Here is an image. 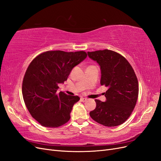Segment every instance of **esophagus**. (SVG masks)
<instances>
[{"label": "esophagus", "mask_w": 161, "mask_h": 161, "mask_svg": "<svg viewBox=\"0 0 161 161\" xmlns=\"http://www.w3.org/2000/svg\"><path fill=\"white\" fill-rule=\"evenodd\" d=\"M87 100L86 98H85V97H80V101H82V102H85Z\"/></svg>", "instance_id": "obj_1"}]
</instances>
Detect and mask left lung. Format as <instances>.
I'll return each instance as SVG.
<instances>
[{"instance_id":"1","label":"left lung","mask_w":161,"mask_h":161,"mask_svg":"<svg viewBox=\"0 0 161 161\" xmlns=\"http://www.w3.org/2000/svg\"><path fill=\"white\" fill-rule=\"evenodd\" d=\"M100 66L101 85L108 87L105 102L95 99L96 108L89 114L100 124L114 127L130 116L138 96V82L130 63L119 53L109 50L88 52Z\"/></svg>"}]
</instances>
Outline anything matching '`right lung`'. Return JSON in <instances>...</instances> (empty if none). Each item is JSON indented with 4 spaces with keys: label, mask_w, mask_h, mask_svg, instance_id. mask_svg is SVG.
Listing matches in <instances>:
<instances>
[{
    "label": "right lung",
    "mask_w": 161,
    "mask_h": 161,
    "mask_svg": "<svg viewBox=\"0 0 161 161\" xmlns=\"http://www.w3.org/2000/svg\"><path fill=\"white\" fill-rule=\"evenodd\" d=\"M83 51H48L30 63L22 85L23 100L33 118L42 125L57 128L70 118L72 107L80 98L57 92L73 68L86 58Z\"/></svg>",
    "instance_id": "obj_1"
}]
</instances>
